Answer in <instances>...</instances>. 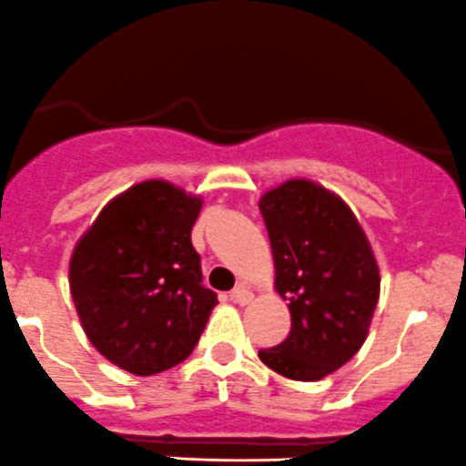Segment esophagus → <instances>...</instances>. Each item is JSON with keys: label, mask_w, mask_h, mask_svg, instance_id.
I'll return each instance as SVG.
<instances>
[{"label": "esophagus", "mask_w": 466, "mask_h": 466, "mask_svg": "<svg viewBox=\"0 0 466 466\" xmlns=\"http://www.w3.org/2000/svg\"><path fill=\"white\" fill-rule=\"evenodd\" d=\"M230 299H233V302H238V304H247L251 299V290H249V288H245V286H238L236 290L230 292Z\"/></svg>", "instance_id": "esophagus-1"}]
</instances>
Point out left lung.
<instances>
[{"label":"left lung","mask_w":466,"mask_h":466,"mask_svg":"<svg viewBox=\"0 0 466 466\" xmlns=\"http://www.w3.org/2000/svg\"><path fill=\"white\" fill-rule=\"evenodd\" d=\"M274 254V288L290 334L260 350L283 378L316 382L348 363L369 336L380 297L370 242L340 197L313 180H286L258 203Z\"/></svg>","instance_id":"obj_1"}]
</instances>
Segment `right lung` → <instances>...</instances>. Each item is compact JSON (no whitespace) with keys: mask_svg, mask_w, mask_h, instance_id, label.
<instances>
[{"mask_svg":"<svg viewBox=\"0 0 466 466\" xmlns=\"http://www.w3.org/2000/svg\"><path fill=\"white\" fill-rule=\"evenodd\" d=\"M203 201L146 180L103 208L70 258V295L93 348L132 375L174 369L197 348L217 295L192 226Z\"/></svg>","mask_w":466,"mask_h":466,"instance_id":"obj_1","label":"right lung"}]
</instances>
